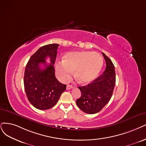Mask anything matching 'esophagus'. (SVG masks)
<instances>
[{
  "instance_id": "esophagus-1",
  "label": "esophagus",
  "mask_w": 146,
  "mask_h": 146,
  "mask_svg": "<svg viewBox=\"0 0 146 146\" xmlns=\"http://www.w3.org/2000/svg\"><path fill=\"white\" fill-rule=\"evenodd\" d=\"M73 88V86L72 85H67V87H66V88H67V90L72 89V88Z\"/></svg>"
}]
</instances>
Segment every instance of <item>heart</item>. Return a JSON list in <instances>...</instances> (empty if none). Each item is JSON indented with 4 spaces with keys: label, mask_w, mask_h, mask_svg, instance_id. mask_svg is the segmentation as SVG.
Listing matches in <instances>:
<instances>
[{
    "label": "heart",
    "mask_w": 146,
    "mask_h": 146,
    "mask_svg": "<svg viewBox=\"0 0 146 146\" xmlns=\"http://www.w3.org/2000/svg\"><path fill=\"white\" fill-rule=\"evenodd\" d=\"M103 63V58L99 53L88 51L70 52L65 56L64 60L56 62V74L61 82H67L74 71V77L79 82L88 84L98 76Z\"/></svg>",
    "instance_id": "1"
}]
</instances>
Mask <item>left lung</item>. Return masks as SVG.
Returning a JSON list of instances; mask_svg holds the SVG:
<instances>
[{
  "label": "left lung",
  "instance_id": "1",
  "mask_svg": "<svg viewBox=\"0 0 146 146\" xmlns=\"http://www.w3.org/2000/svg\"><path fill=\"white\" fill-rule=\"evenodd\" d=\"M106 66L105 71L92 82L79 87L81 96L76 104L85 113L93 114L99 112L110 100L115 84L114 66L111 59L102 53Z\"/></svg>",
  "mask_w": 146,
  "mask_h": 146
}]
</instances>
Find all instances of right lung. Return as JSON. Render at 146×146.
<instances>
[{"instance_id":"add662e5","label":"right lung","mask_w":146,"mask_h":146,"mask_svg":"<svg viewBox=\"0 0 146 146\" xmlns=\"http://www.w3.org/2000/svg\"><path fill=\"white\" fill-rule=\"evenodd\" d=\"M58 46V44H50L41 47L26 64L24 75L25 92L30 103L36 109L51 108L66 90V85L59 82L55 75L53 65ZM47 57L50 58L49 64L45 61ZM41 64L44 69L40 67Z\"/></svg>"}]
</instances>
